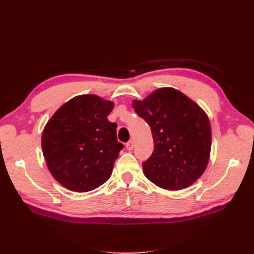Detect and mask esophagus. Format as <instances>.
Masks as SVG:
<instances>
[{
  "mask_svg": "<svg viewBox=\"0 0 254 254\" xmlns=\"http://www.w3.org/2000/svg\"><path fill=\"white\" fill-rule=\"evenodd\" d=\"M126 148H127L128 150H132V149H133V141H132V140L126 143Z\"/></svg>",
  "mask_w": 254,
  "mask_h": 254,
  "instance_id": "1",
  "label": "esophagus"
}]
</instances>
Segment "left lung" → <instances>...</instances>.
Returning a JSON list of instances; mask_svg holds the SVG:
<instances>
[{
	"label": "left lung",
	"mask_w": 254,
	"mask_h": 254,
	"mask_svg": "<svg viewBox=\"0 0 254 254\" xmlns=\"http://www.w3.org/2000/svg\"><path fill=\"white\" fill-rule=\"evenodd\" d=\"M133 108L150 126L153 151L142 163L146 178L165 190H182L209 162L211 125L204 111L174 88H162Z\"/></svg>",
	"instance_id": "obj_1"
}]
</instances>
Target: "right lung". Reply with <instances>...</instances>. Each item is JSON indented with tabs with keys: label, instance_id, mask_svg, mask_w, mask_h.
<instances>
[{
	"label": "right lung",
	"instance_id": "add662e5",
	"mask_svg": "<svg viewBox=\"0 0 254 254\" xmlns=\"http://www.w3.org/2000/svg\"><path fill=\"white\" fill-rule=\"evenodd\" d=\"M113 103L80 95L63 105L42 133L49 171L67 190L89 191L110 178L124 145L117 140V124L107 119Z\"/></svg>",
	"mask_w": 254,
	"mask_h": 254
}]
</instances>
